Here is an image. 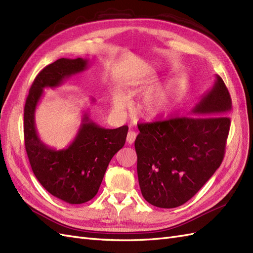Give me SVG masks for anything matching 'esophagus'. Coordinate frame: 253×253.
Returning <instances> with one entry per match:
<instances>
[{
  "instance_id": "esophagus-1",
  "label": "esophagus",
  "mask_w": 253,
  "mask_h": 253,
  "mask_svg": "<svg viewBox=\"0 0 253 253\" xmlns=\"http://www.w3.org/2000/svg\"><path fill=\"white\" fill-rule=\"evenodd\" d=\"M135 137H137V133H135L134 131L130 130L128 133H127V143L128 144H132L134 140H135Z\"/></svg>"
}]
</instances>
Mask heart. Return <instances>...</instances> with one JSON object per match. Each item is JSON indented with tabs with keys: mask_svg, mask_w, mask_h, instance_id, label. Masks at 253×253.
I'll return each instance as SVG.
<instances>
[{
	"mask_svg": "<svg viewBox=\"0 0 253 253\" xmlns=\"http://www.w3.org/2000/svg\"><path fill=\"white\" fill-rule=\"evenodd\" d=\"M185 84L182 80L174 82L167 90H155L146 97L145 112L151 119H159L170 114L175 106L183 98ZM127 98L121 90L114 95V107L122 110L126 107Z\"/></svg>",
	"mask_w": 253,
	"mask_h": 253,
	"instance_id": "heart-1",
	"label": "heart"
}]
</instances>
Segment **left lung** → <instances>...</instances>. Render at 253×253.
Here are the masks:
<instances>
[{
	"mask_svg": "<svg viewBox=\"0 0 253 253\" xmlns=\"http://www.w3.org/2000/svg\"><path fill=\"white\" fill-rule=\"evenodd\" d=\"M232 100L216 75L212 87L192 109V116L139 124L134 141L142 196L161 209L186 203L221 165Z\"/></svg>",
	"mask_w": 253,
	"mask_h": 253,
	"instance_id": "left-lung-1",
	"label": "left lung"
}]
</instances>
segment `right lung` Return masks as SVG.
Segmentation results:
<instances>
[{"label":"right lung","instance_id":"1","mask_svg":"<svg viewBox=\"0 0 253 253\" xmlns=\"http://www.w3.org/2000/svg\"><path fill=\"white\" fill-rule=\"evenodd\" d=\"M87 66L88 61L81 57H63L48 65L36 76L24 107V143L32 170L44 189L69 204L85 203L96 196L109 163L124 146L128 132V126L100 127L85 112L68 147L54 150L38 137L35 110L43 88L60 86Z\"/></svg>","mask_w":253,"mask_h":253}]
</instances>
